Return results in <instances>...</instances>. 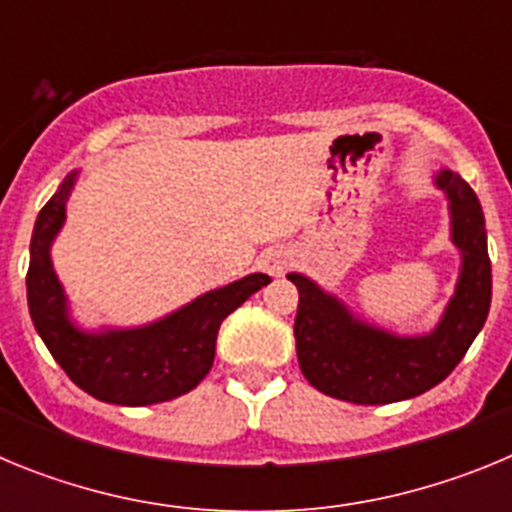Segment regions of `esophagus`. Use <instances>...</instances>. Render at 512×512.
<instances>
[{"label":"esophagus","instance_id":"1","mask_svg":"<svg viewBox=\"0 0 512 512\" xmlns=\"http://www.w3.org/2000/svg\"><path fill=\"white\" fill-rule=\"evenodd\" d=\"M266 269L269 271H274V274H277V271H282V266H279V261H266Z\"/></svg>","mask_w":512,"mask_h":512}]
</instances>
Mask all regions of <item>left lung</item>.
Instances as JSON below:
<instances>
[{
	"instance_id": "1",
	"label": "left lung",
	"mask_w": 512,
	"mask_h": 512,
	"mask_svg": "<svg viewBox=\"0 0 512 512\" xmlns=\"http://www.w3.org/2000/svg\"><path fill=\"white\" fill-rule=\"evenodd\" d=\"M436 184L449 194L451 238L461 251V277L431 336L397 338L359 323L336 297L300 274H289L300 292L297 361L307 382L323 395L356 405H387L423 395L454 372L485 325L492 300L485 212L474 189L454 171H441Z\"/></svg>"
}]
</instances>
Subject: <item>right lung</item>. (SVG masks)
I'll return each mask as SVG.
<instances>
[{"mask_svg": "<svg viewBox=\"0 0 512 512\" xmlns=\"http://www.w3.org/2000/svg\"><path fill=\"white\" fill-rule=\"evenodd\" d=\"M71 187L74 174L35 220L27 269V307L35 330L71 382L102 402L138 408L194 390L210 372L220 323L271 279L248 274L146 328L81 333L66 318V297L51 266V241L66 217Z\"/></svg>", "mask_w": 512, "mask_h": 512, "instance_id": "1", "label": "right lung"}]
</instances>
